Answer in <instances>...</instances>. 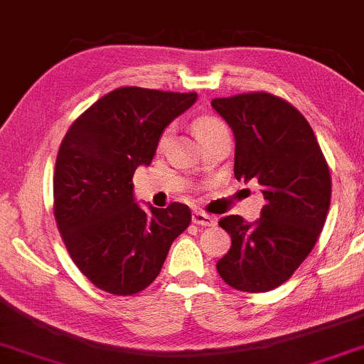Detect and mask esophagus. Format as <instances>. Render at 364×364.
<instances>
[{
  "label": "esophagus",
  "instance_id": "34e87169",
  "mask_svg": "<svg viewBox=\"0 0 364 364\" xmlns=\"http://www.w3.org/2000/svg\"><path fill=\"white\" fill-rule=\"evenodd\" d=\"M193 224L203 225V227H212V225H215V218L205 212H193Z\"/></svg>",
  "mask_w": 364,
  "mask_h": 364
}]
</instances>
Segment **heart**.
Returning a JSON list of instances; mask_svg holds the SVG:
<instances>
[{"instance_id":"obj_1","label":"heart","mask_w":364,"mask_h":364,"mask_svg":"<svg viewBox=\"0 0 364 364\" xmlns=\"http://www.w3.org/2000/svg\"><path fill=\"white\" fill-rule=\"evenodd\" d=\"M220 125H224V124H222V122L218 120V118L205 115V117H198L193 122V130H195L196 137L201 139V137H203V135H207L208 132H212V130H215L217 127H220ZM169 134H171V129H168L163 135H161V140H159L161 146H164V144L168 142Z\"/></svg>"}]
</instances>
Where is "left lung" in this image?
<instances>
[{
  "mask_svg": "<svg viewBox=\"0 0 364 364\" xmlns=\"http://www.w3.org/2000/svg\"><path fill=\"white\" fill-rule=\"evenodd\" d=\"M235 137L234 176L256 179L266 203L254 224L220 218L229 252L217 262L220 278L240 291L283 284L312 251L331 205L329 166L312 127L287 100L266 91L212 100Z\"/></svg>",
  "mask_w": 364,
  "mask_h": 364,
  "instance_id": "left-lung-1",
  "label": "left lung"
}]
</instances>
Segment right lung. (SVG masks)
Returning <instances> with one entry per match:
<instances>
[{
  "label": "right lung",
  "instance_id": "add662e5",
  "mask_svg": "<svg viewBox=\"0 0 364 364\" xmlns=\"http://www.w3.org/2000/svg\"><path fill=\"white\" fill-rule=\"evenodd\" d=\"M196 93L117 87L74 120L57 152L54 217L74 264L100 290L139 293L161 273L173 240L190 225L185 203L134 201V173L151 164L164 129Z\"/></svg>",
  "mask_w": 364,
  "mask_h": 364
}]
</instances>
